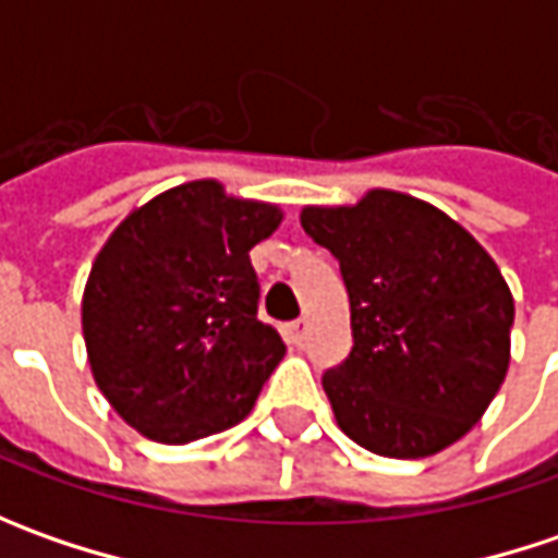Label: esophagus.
Listing matches in <instances>:
<instances>
[{
    "label": "esophagus",
    "instance_id": "1",
    "mask_svg": "<svg viewBox=\"0 0 558 558\" xmlns=\"http://www.w3.org/2000/svg\"><path fill=\"white\" fill-rule=\"evenodd\" d=\"M286 338H289L291 348H301L304 344V338H307V319H294L286 326Z\"/></svg>",
    "mask_w": 558,
    "mask_h": 558
}]
</instances>
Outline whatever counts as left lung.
Returning <instances> with one entry per match:
<instances>
[{"label":"left lung","instance_id":"1","mask_svg":"<svg viewBox=\"0 0 558 558\" xmlns=\"http://www.w3.org/2000/svg\"><path fill=\"white\" fill-rule=\"evenodd\" d=\"M301 226L329 247L351 298V356L323 375L338 428L391 460L457 444L509 369L515 301L478 239L435 204L369 189L307 204Z\"/></svg>","mask_w":558,"mask_h":558}]
</instances>
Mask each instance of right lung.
Listing matches in <instances>:
<instances>
[{"instance_id": "obj_1", "label": "right lung", "mask_w": 558, "mask_h": 558, "mask_svg": "<svg viewBox=\"0 0 558 558\" xmlns=\"http://www.w3.org/2000/svg\"><path fill=\"white\" fill-rule=\"evenodd\" d=\"M282 217L279 204L192 180L133 207L101 245L80 304L86 356L140 435L189 444L254 410L286 344L257 319L251 247Z\"/></svg>"}]
</instances>
